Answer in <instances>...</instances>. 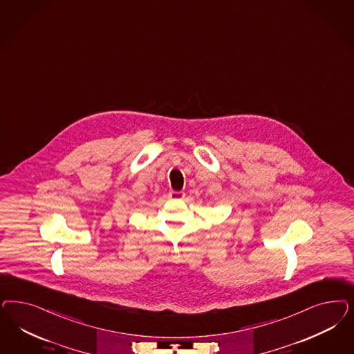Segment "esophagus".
Returning <instances> with one entry per match:
<instances>
[{
  "mask_svg": "<svg viewBox=\"0 0 354 354\" xmlns=\"http://www.w3.org/2000/svg\"><path fill=\"white\" fill-rule=\"evenodd\" d=\"M169 198L171 199H183L185 198V193L183 192H169Z\"/></svg>",
  "mask_w": 354,
  "mask_h": 354,
  "instance_id": "esophagus-1",
  "label": "esophagus"
}]
</instances>
